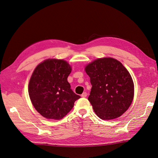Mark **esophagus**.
Listing matches in <instances>:
<instances>
[{
  "instance_id": "esophagus-1",
  "label": "esophagus",
  "mask_w": 158,
  "mask_h": 158,
  "mask_svg": "<svg viewBox=\"0 0 158 158\" xmlns=\"http://www.w3.org/2000/svg\"><path fill=\"white\" fill-rule=\"evenodd\" d=\"M87 95V93L86 92H83V94H82V95H81V97H82V98H86Z\"/></svg>"
}]
</instances>
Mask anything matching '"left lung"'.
<instances>
[{
    "mask_svg": "<svg viewBox=\"0 0 158 158\" xmlns=\"http://www.w3.org/2000/svg\"><path fill=\"white\" fill-rule=\"evenodd\" d=\"M92 85L88 100L100 119L118 118L126 111L134 97L131 76L122 63L111 57L99 58L85 67Z\"/></svg>",
    "mask_w": 158,
    "mask_h": 158,
    "instance_id": "obj_1",
    "label": "left lung"
}]
</instances>
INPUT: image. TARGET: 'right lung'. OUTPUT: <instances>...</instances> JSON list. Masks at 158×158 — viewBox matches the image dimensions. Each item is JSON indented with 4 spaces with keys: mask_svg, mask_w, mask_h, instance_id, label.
Instances as JSON below:
<instances>
[{
    "mask_svg": "<svg viewBox=\"0 0 158 158\" xmlns=\"http://www.w3.org/2000/svg\"><path fill=\"white\" fill-rule=\"evenodd\" d=\"M72 68L63 59H48L35 67L28 91L35 109L48 119L63 118L81 97L71 89L67 77Z\"/></svg>",
    "mask_w": 158,
    "mask_h": 158,
    "instance_id": "1",
    "label": "right lung"
}]
</instances>
